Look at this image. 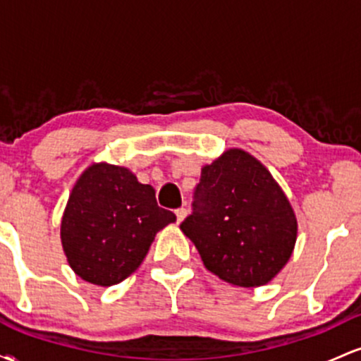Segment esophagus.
Wrapping results in <instances>:
<instances>
[{
  "instance_id": "obj_1",
  "label": "esophagus",
  "mask_w": 361,
  "mask_h": 361,
  "mask_svg": "<svg viewBox=\"0 0 361 361\" xmlns=\"http://www.w3.org/2000/svg\"><path fill=\"white\" fill-rule=\"evenodd\" d=\"M175 214H176V221L181 222L186 217V214H188V210H186L185 207H180V209L175 210Z\"/></svg>"
}]
</instances>
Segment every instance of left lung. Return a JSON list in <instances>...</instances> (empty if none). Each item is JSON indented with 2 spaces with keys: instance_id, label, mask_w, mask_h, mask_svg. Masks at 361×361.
I'll use <instances>...</instances> for the list:
<instances>
[{
  "instance_id": "left-lung-1",
  "label": "left lung",
  "mask_w": 361,
  "mask_h": 361,
  "mask_svg": "<svg viewBox=\"0 0 361 361\" xmlns=\"http://www.w3.org/2000/svg\"><path fill=\"white\" fill-rule=\"evenodd\" d=\"M180 227L207 270L238 287L268 283L297 239L287 197L268 169L241 149H229L202 169L192 214Z\"/></svg>"
}]
</instances>
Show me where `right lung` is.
I'll use <instances>...</instances> for the list:
<instances>
[{
    "instance_id": "obj_1",
    "label": "right lung",
    "mask_w": 361,
    "mask_h": 361,
    "mask_svg": "<svg viewBox=\"0 0 361 361\" xmlns=\"http://www.w3.org/2000/svg\"><path fill=\"white\" fill-rule=\"evenodd\" d=\"M175 221L171 210L157 205L154 188L127 168L93 164L69 197L62 247L78 276L110 287L137 270L157 231Z\"/></svg>"
}]
</instances>
